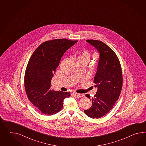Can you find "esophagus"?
I'll use <instances>...</instances> for the list:
<instances>
[{
	"label": "esophagus",
	"mask_w": 146,
	"mask_h": 146,
	"mask_svg": "<svg viewBox=\"0 0 146 146\" xmlns=\"http://www.w3.org/2000/svg\"><path fill=\"white\" fill-rule=\"evenodd\" d=\"M72 94L73 96H74L78 97V98H82L83 96H84V95L82 94H79V93H77L76 92L72 93Z\"/></svg>",
	"instance_id": "1"
}]
</instances>
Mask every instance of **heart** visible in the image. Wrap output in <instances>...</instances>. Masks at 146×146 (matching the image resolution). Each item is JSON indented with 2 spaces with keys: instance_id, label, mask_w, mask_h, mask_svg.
Returning a JSON list of instances; mask_svg holds the SVG:
<instances>
[{
  "instance_id": "obj_1",
  "label": "heart",
  "mask_w": 146,
  "mask_h": 146,
  "mask_svg": "<svg viewBox=\"0 0 146 146\" xmlns=\"http://www.w3.org/2000/svg\"><path fill=\"white\" fill-rule=\"evenodd\" d=\"M91 57V54L90 53L88 50H83L81 52V53L80 54L78 58H82L87 60L88 62L89 61V60L90 59Z\"/></svg>"
}]
</instances>
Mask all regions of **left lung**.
I'll return each instance as SVG.
<instances>
[{
    "label": "left lung",
    "instance_id": "8db88e82",
    "mask_svg": "<svg viewBox=\"0 0 146 146\" xmlns=\"http://www.w3.org/2000/svg\"><path fill=\"white\" fill-rule=\"evenodd\" d=\"M86 42L99 52L100 58L93 82L98 91L92 99L86 94L92 105L84 112L89 117L98 119L108 113L119 99L123 84L122 72L117 55L110 47L98 40L88 39Z\"/></svg>",
    "mask_w": 146,
    "mask_h": 146
}]
</instances>
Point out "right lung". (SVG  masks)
<instances>
[{
    "mask_svg": "<svg viewBox=\"0 0 146 146\" xmlns=\"http://www.w3.org/2000/svg\"><path fill=\"white\" fill-rule=\"evenodd\" d=\"M77 42L65 38L47 40L36 49L29 59L24 76L25 91L29 100L45 115L58 112L64 99L70 96V92L51 90L50 81L64 53Z\"/></svg>",
    "mask_w": 146,
    "mask_h": 146,
    "instance_id": "obj_1",
    "label": "right lung"
}]
</instances>
